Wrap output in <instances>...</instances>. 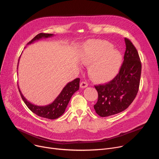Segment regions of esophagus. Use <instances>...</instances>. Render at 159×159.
<instances>
[{
	"mask_svg": "<svg viewBox=\"0 0 159 159\" xmlns=\"http://www.w3.org/2000/svg\"><path fill=\"white\" fill-rule=\"evenodd\" d=\"M88 82L86 81H82L80 82V86L81 88H85L88 87Z\"/></svg>",
	"mask_w": 159,
	"mask_h": 159,
	"instance_id": "esophagus-1",
	"label": "esophagus"
}]
</instances>
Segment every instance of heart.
<instances>
[{
	"label": "heart",
	"mask_w": 159,
	"mask_h": 159,
	"mask_svg": "<svg viewBox=\"0 0 159 159\" xmlns=\"http://www.w3.org/2000/svg\"><path fill=\"white\" fill-rule=\"evenodd\" d=\"M80 59L84 64H90L89 71L91 77L97 81L105 82L117 74L122 57L107 42L93 40L84 45Z\"/></svg>",
	"instance_id": "b5f03b06"
}]
</instances>
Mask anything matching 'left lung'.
<instances>
[{
	"label": "left lung",
	"mask_w": 159,
	"mask_h": 159,
	"mask_svg": "<svg viewBox=\"0 0 159 159\" xmlns=\"http://www.w3.org/2000/svg\"><path fill=\"white\" fill-rule=\"evenodd\" d=\"M126 51L119 73L107 84L95 86L98 101L96 113L102 117L124 111L132 103L139 91L142 65L137 50L127 38Z\"/></svg>",
	"instance_id": "8db88e82"
}]
</instances>
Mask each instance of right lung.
Here are the masks:
<instances>
[{
  "label": "right lung",
  "instance_id": "1",
  "mask_svg": "<svg viewBox=\"0 0 159 159\" xmlns=\"http://www.w3.org/2000/svg\"><path fill=\"white\" fill-rule=\"evenodd\" d=\"M53 36V34L43 33H39V34L36 35L30 42H29L28 44H30L33 43V42L40 40L43 38L46 39ZM79 82L80 79L77 78L74 79L73 81L68 83L63 88L61 93L55 99V101L52 104H49L46 106H37L31 104V102L28 101V100L24 97L19 89V87H18L23 101L33 113H34L39 116H41V117L46 118L48 119H56L64 113L66 108L70 101L71 97L75 92H76L77 90L79 89Z\"/></svg>",
  "mask_w": 159,
  "mask_h": 159
}]
</instances>
